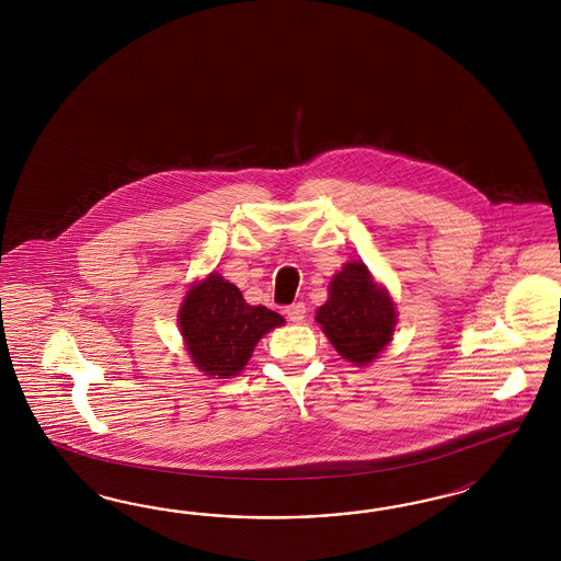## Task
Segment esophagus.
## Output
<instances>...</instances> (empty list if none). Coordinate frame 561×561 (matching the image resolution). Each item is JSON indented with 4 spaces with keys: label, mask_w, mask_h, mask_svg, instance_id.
Returning <instances> with one entry per match:
<instances>
[{
    "label": "esophagus",
    "mask_w": 561,
    "mask_h": 561,
    "mask_svg": "<svg viewBox=\"0 0 561 561\" xmlns=\"http://www.w3.org/2000/svg\"><path fill=\"white\" fill-rule=\"evenodd\" d=\"M286 317L291 323H302L306 317V306L302 302H294L286 308Z\"/></svg>",
    "instance_id": "esophagus-1"
}]
</instances>
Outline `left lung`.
Listing matches in <instances>:
<instances>
[{
    "instance_id": "obj_1",
    "label": "left lung",
    "mask_w": 561,
    "mask_h": 561,
    "mask_svg": "<svg viewBox=\"0 0 561 561\" xmlns=\"http://www.w3.org/2000/svg\"><path fill=\"white\" fill-rule=\"evenodd\" d=\"M317 323L343 359L366 366L391 343L397 310L391 296L359 261L345 263L329 284Z\"/></svg>"
}]
</instances>
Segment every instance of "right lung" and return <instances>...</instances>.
<instances>
[{
  "label": "right lung",
  "instance_id": "1",
  "mask_svg": "<svg viewBox=\"0 0 561 561\" xmlns=\"http://www.w3.org/2000/svg\"><path fill=\"white\" fill-rule=\"evenodd\" d=\"M179 324L193 364L207 376L232 378L253 356L256 341L284 319L265 306L247 305L240 289L214 272L191 286Z\"/></svg>",
  "mask_w": 561,
  "mask_h": 561
}]
</instances>
